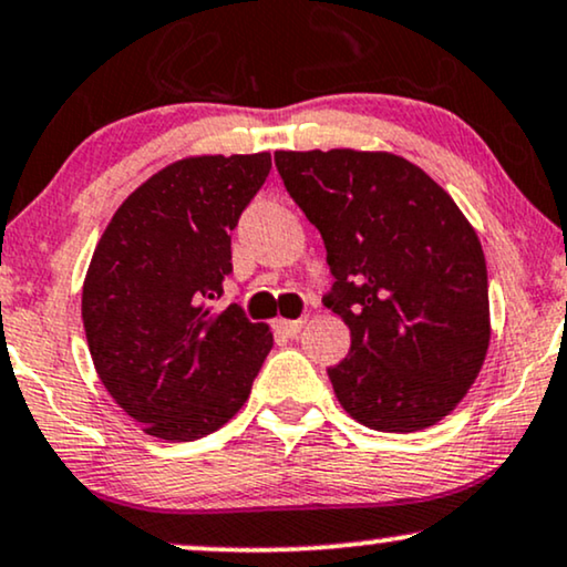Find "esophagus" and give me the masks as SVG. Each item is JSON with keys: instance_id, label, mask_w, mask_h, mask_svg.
<instances>
[{"instance_id": "34e87169", "label": "esophagus", "mask_w": 567, "mask_h": 567, "mask_svg": "<svg viewBox=\"0 0 567 567\" xmlns=\"http://www.w3.org/2000/svg\"><path fill=\"white\" fill-rule=\"evenodd\" d=\"M306 327V319H296V321H277V329L288 337H298Z\"/></svg>"}]
</instances>
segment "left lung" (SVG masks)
I'll list each match as a JSON object with an SVG mask.
<instances>
[{
    "mask_svg": "<svg viewBox=\"0 0 567 567\" xmlns=\"http://www.w3.org/2000/svg\"><path fill=\"white\" fill-rule=\"evenodd\" d=\"M292 202L321 233L350 327L327 368L344 412L381 433L435 425L477 379L489 342L487 267L456 202L389 153H275Z\"/></svg>",
    "mask_w": 567,
    "mask_h": 567,
    "instance_id": "obj_1",
    "label": "left lung"
}]
</instances>
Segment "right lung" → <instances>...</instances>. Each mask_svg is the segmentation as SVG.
Segmentation results:
<instances>
[{"instance_id":"add662e5","label":"right lung","mask_w":567,"mask_h":567,"mask_svg":"<svg viewBox=\"0 0 567 567\" xmlns=\"http://www.w3.org/2000/svg\"><path fill=\"white\" fill-rule=\"evenodd\" d=\"M269 153L186 157L111 217L82 288L95 371L147 435L196 441L251 394L271 331L230 303V230L269 176Z\"/></svg>"}]
</instances>
